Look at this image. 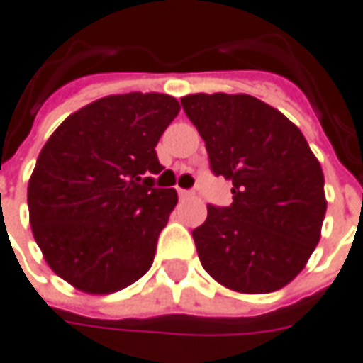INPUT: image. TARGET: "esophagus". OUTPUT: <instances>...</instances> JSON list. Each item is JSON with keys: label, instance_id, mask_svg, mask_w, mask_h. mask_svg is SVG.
I'll return each mask as SVG.
<instances>
[{"label": "esophagus", "instance_id": "34e87169", "mask_svg": "<svg viewBox=\"0 0 363 363\" xmlns=\"http://www.w3.org/2000/svg\"><path fill=\"white\" fill-rule=\"evenodd\" d=\"M177 194H179V197H182V199H189V197L196 196L191 189H177Z\"/></svg>", "mask_w": 363, "mask_h": 363}]
</instances>
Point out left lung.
Returning <instances> with one entry per match:
<instances>
[{"mask_svg": "<svg viewBox=\"0 0 363 363\" xmlns=\"http://www.w3.org/2000/svg\"><path fill=\"white\" fill-rule=\"evenodd\" d=\"M182 106L206 140L211 172L233 182V203L207 206L206 223L191 231L199 261L231 291H279L320 241L318 160L291 120L255 96L189 94Z\"/></svg>", "mask_w": 363, "mask_h": 363, "instance_id": "1", "label": "left lung"}]
</instances>
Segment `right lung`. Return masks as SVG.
Returning a JSON list of instances; mask_svg holds the SVG:
<instances>
[{"mask_svg": "<svg viewBox=\"0 0 363 363\" xmlns=\"http://www.w3.org/2000/svg\"><path fill=\"white\" fill-rule=\"evenodd\" d=\"M179 112L174 96L128 92L77 110L51 134L27 187L33 237L74 289L108 294L144 277L177 203L156 187V144Z\"/></svg>", "mask_w": 363, "mask_h": 363, "instance_id": "add662e5", "label": "right lung"}]
</instances>
